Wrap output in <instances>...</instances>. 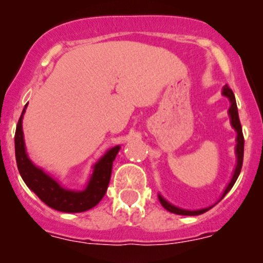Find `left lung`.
Wrapping results in <instances>:
<instances>
[{
	"label": "left lung",
	"instance_id": "1",
	"mask_svg": "<svg viewBox=\"0 0 263 263\" xmlns=\"http://www.w3.org/2000/svg\"><path fill=\"white\" fill-rule=\"evenodd\" d=\"M222 95L224 97H227L228 99H229L230 102V108L229 110H228V113H229V117H230V124H232V127L234 128V131L237 132V139H235V141H237V146H235V156H237V165H235V169H234V173H233V177L232 179H230V182L228 183V185L225 187L224 192H222L221 197H220V200H222L224 198V196L227 195L228 192H229L230 190H232V187L234 185L235 181L238 179V177H239V173L240 171H242V164H243V154H245V137H243V132H242V126H240V121H239V116H238V108H237V102H235V97L234 94H233L232 89H229L228 87V85H225L224 87H222ZM159 197V201H160L161 206H163L165 210H168L169 213H173V214H177V215H185V216H196V215H201L203 213H206L208 210H210L213 206H210V208H205V209H200V210H185V209H181L178 208V206H174L173 203H171L169 201H166L165 198L163 197V196L159 193L158 195ZM219 200V201H220Z\"/></svg>",
	"mask_w": 263,
	"mask_h": 263
}]
</instances>
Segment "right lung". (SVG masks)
Wrapping results in <instances>:
<instances>
[{"label": "right lung", "mask_w": 263, "mask_h": 263, "mask_svg": "<svg viewBox=\"0 0 263 263\" xmlns=\"http://www.w3.org/2000/svg\"><path fill=\"white\" fill-rule=\"evenodd\" d=\"M26 107L28 104L23 109L15 132V156L18 173L29 190L33 191L47 206L62 213H82L97 206L107 192L113 161L121 150V145L108 148L107 153L92 165V173L84 190L65 188L57 179L36 166L26 153L23 132V117Z\"/></svg>", "instance_id": "right-lung-1"}]
</instances>
